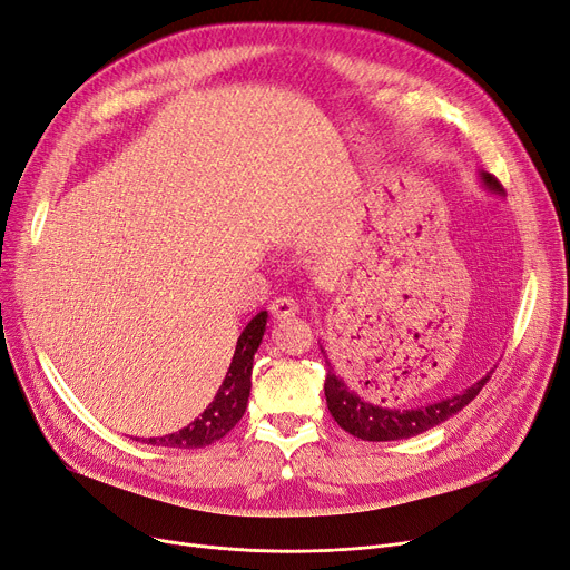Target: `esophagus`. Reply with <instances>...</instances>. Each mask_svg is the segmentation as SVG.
I'll return each mask as SVG.
<instances>
[{
  "mask_svg": "<svg viewBox=\"0 0 570 570\" xmlns=\"http://www.w3.org/2000/svg\"><path fill=\"white\" fill-rule=\"evenodd\" d=\"M269 312L277 321H284V318H291L298 314V303H295L293 298H277V301H272Z\"/></svg>",
  "mask_w": 570,
  "mask_h": 570,
  "instance_id": "esophagus-1",
  "label": "esophagus"
}]
</instances>
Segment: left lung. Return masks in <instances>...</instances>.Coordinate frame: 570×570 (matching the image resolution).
I'll use <instances>...</instances> for the list:
<instances>
[{
    "label": "left lung",
    "mask_w": 570,
    "mask_h": 570,
    "mask_svg": "<svg viewBox=\"0 0 570 570\" xmlns=\"http://www.w3.org/2000/svg\"><path fill=\"white\" fill-rule=\"evenodd\" d=\"M480 181L484 186V190H489L491 195H501L503 197V186L493 179L487 171H480ZM321 354L326 358L328 373H326V405L333 414L335 422L346 431L361 440H370V442H386V440H403V438H414L419 433H424L433 426H440L442 422H448L450 416H454L456 412H461L475 395L482 391V386L487 384L489 375L480 377L475 384L465 386L459 393L444 395L440 401L426 403V405H416L410 410H401V407H386V405H377L370 403L365 399L346 384L340 373L335 370V365L328 358V352L321 344Z\"/></svg>",
    "instance_id": "8db88e82"
}]
</instances>
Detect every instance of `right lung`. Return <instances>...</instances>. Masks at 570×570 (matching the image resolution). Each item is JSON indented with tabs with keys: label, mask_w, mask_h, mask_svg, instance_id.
<instances>
[{
	"label": "right lung",
	"mask_w": 570,
	"mask_h": 570,
	"mask_svg": "<svg viewBox=\"0 0 570 570\" xmlns=\"http://www.w3.org/2000/svg\"><path fill=\"white\" fill-rule=\"evenodd\" d=\"M267 326V312H258L242 335L237 337L235 354L230 361L228 373L220 382L214 401L207 405V410L190 422L186 429L169 433L163 438H148L146 444H158V448H179V450H197L207 448V444L228 435V431L235 429V424L242 419L246 403H249L252 393V367H254V354L263 342Z\"/></svg>",
	"instance_id": "obj_1"
}]
</instances>
